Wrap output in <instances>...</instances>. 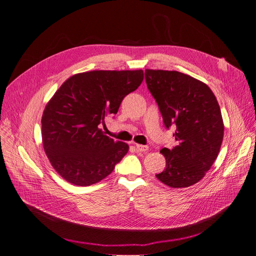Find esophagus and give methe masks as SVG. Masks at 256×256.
<instances>
[{"instance_id":"1","label":"esophagus","mask_w":256,"mask_h":256,"mask_svg":"<svg viewBox=\"0 0 256 256\" xmlns=\"http://www.w3.org/2000/svg\"><path fill=\"white\" fill-rule=\"evenodd\" d=\"M135 148H136V150L140 152H148V146H145V145L136 144V145H135Z\"/></svg>"}]
</instances>
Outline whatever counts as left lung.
<instances>
[{
  "mask_svg": "<svg viewBox=\"0 0 256 256\" xmlns=\"http://www.w3.org/2000/svg\"><path fill=\"white\" fill-rule=\"evenodd\" d=\"M148 89L167 128L176 126V146L160 152L166 168L156 174L166 186L188 188L198 183L215 162L224 138L220 106L203 82L176 70H145Z\"/></svg>",
  "mask_w": 256,
  "mask_h": 256,
  "instance_id": "left-lung-1",
  "label": "left lung"
}]
</instances>
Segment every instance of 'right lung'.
I'll return each mask as SVG.
<instances>
[{
    "label": "right lung",
    "instance_id": "1",
    "mask_svg": "<svg viewBox=\"0 0 256 256\" xmlns=\"http://www.w3.org/2000/svg\"><path fill=\"white\" fill-rule=\"evenodd\" d=\"M142 70H90L70 76L46 104L41 128L44 150L64 180L80 186L101 181L128 152L104 135V116L116 114L123 98L138 88Z\"/></svg>",
    "mask_w": 256,
    "mask_h": 256
}]
</instances>
